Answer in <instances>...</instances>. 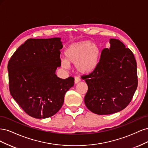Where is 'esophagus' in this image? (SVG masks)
<instances>
[{"mask_svg":"<svg viewBox=\"0 0 148 148\" xmlns=\"http://www.w3.org/2000/svg\"><path fill=\"white\" fill-rule=\"evenodd\" d=\"M80 82H81V79H80V78H79L78 77H75V84H78Z\"/></svg>","mask_w":148,"mask_h":148,"instance_id":"1","label":"esophagus"}]
</instances>
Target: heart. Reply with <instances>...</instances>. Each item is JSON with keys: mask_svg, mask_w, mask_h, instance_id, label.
<instances>
[{"mask_svg": "<svg viewBox=\"0 0 148 148\" xmlns=\"http://www.w3.org/2000/svg\"><path fill=\"white\" fill-rule=\"evenodd\" d=\"M65 59L61 60V66L68 69L70 65L75 66L78 72L82 75L92 73L99 65L101 49L89 40H82L70 44L64 52Z\"/></svg>", "mask_w": 148, "mask_h": 148, "instance_id": "heart-1", "label": "heart"}]
</instances>
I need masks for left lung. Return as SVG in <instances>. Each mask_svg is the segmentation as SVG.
Here are the masks:
<instances>
[{"label": "left lung", "mask_w": 148, "mask_h": 148, "mask_svg": "<svg viewBox=\"0 0 148 148\" xmlns=\"http://www.w3.org/2000/svg\"><path fill=\"white\" fill-rule=\"evenodd\" d=\"M92 73L84 76L88 84L84 103L92 112L109 115L124 109L138 86L137 65L133 52L120 40L110 39Z\"/></svg>", "instance_id": "1"}]
</instances>
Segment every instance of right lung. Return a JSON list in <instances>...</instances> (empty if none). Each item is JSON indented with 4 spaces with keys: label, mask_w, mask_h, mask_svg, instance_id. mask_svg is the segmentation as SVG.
Wrapping results in <instances>:
<instances>
[{
    "label": "right lung",
    "mask_w": 148,
    "mask_h": 148,
    "mask_svg": "<svg viewBox=\"0 0 148 148\" xmlns=\"http://www.w3.org/2000/svg\"><path fill=\"white\" fill-rule=\"evenodd\" d=\"M60 38L29 39L13 53L8 64L10 92L25 112L36 119L55 115L64 102L74 78L62 79Z\"/></svg>",
    "instance_id": "right-lung-1"
}]
</instances>
